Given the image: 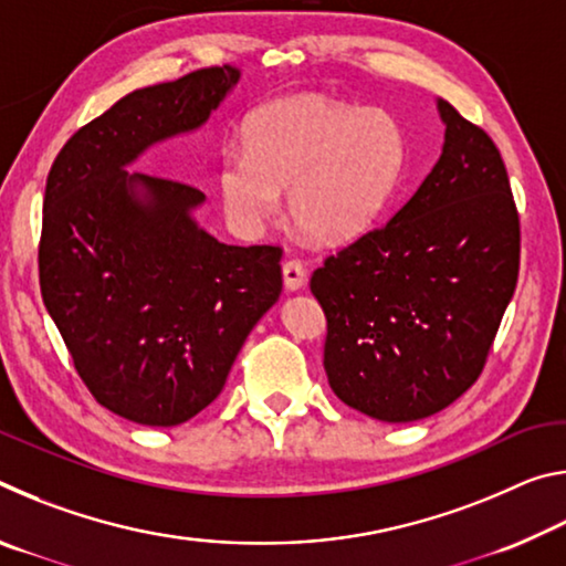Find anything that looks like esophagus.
I'll return each mask as SVG.
<instances>
[{
  "instance_id": "34e87169",
  "label": "esophagus",
  "mask_w": 566,
  "mask_h": 566,
  "mask_svg": "<svg viewBox=\"0 0 566 566\" xmlns=\"http://www.w3.org/2000/svg\"><path fill=\"white\" fill-rule=\"evenodd\" d=\"M282 274H284V286L286 290H302L304 282H306V270L304 264L296 260V256H292V260H286L284 266H282Z\"/></svg>"
}]
</instances>
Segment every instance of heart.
<instances>
[{
  "label": "heart",
  "mask_w": 566,
  "mask_h": 566,
  "mask_svg": "<svg viewBox=\"0 0 566 566\" xmlns=\"http://www.w3.org/2000/svg\"><path fill=\"white\" fill-rule=\"evenodd\" d=\"M405 167V132L391 114L296 97L262 109L247 151L229 149L219 195L237 224L260 227L286 191L292 222L317 242H344L375 222Z\"/></svg>",
  "instance_id": "heart-1"
}]
</instances>
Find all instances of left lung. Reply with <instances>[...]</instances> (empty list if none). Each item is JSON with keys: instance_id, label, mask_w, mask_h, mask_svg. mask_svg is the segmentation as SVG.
Instances as JSON below:
<instances>
[{"instance_id": "1", "label": "left lung", "mask_w": 566, "mask_h": 566, "mask_svg": "<svg viewBox=\"0 0 566 566\" xmlns=\"http://www.w3.org/2000/svg\"><path fill=\"white\" fill-rule=\"evenodd\" d=\"M442 157L387 224L312 274L324 371L344 405L415 421L482 375L520 276V212L490 134L439 99Z\"/></svg>"}]
</instances>
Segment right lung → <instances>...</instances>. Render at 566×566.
Listing matches in <instances>:
<instances>
[{
  "label": "right lung",
  "mask_w": 566,
  "mask_h": 566,
  "mask_svg": "<svg viewBox=\"0 0 566 566\" xmlns=\"http://www.w3.org/2000/svg\"><path fill=\"white\" fill-rule=\"evenodd\" d=\"M239 82L207 66L122 97L84 124L46 177L40 286L76 375L114 415L177 427L212 405L249 332L280 300L282 247L217 242L205 195L124 169L191 132Z\"/></svg>",
  "instance_id": "right-lung-1"
}]
</instances>
